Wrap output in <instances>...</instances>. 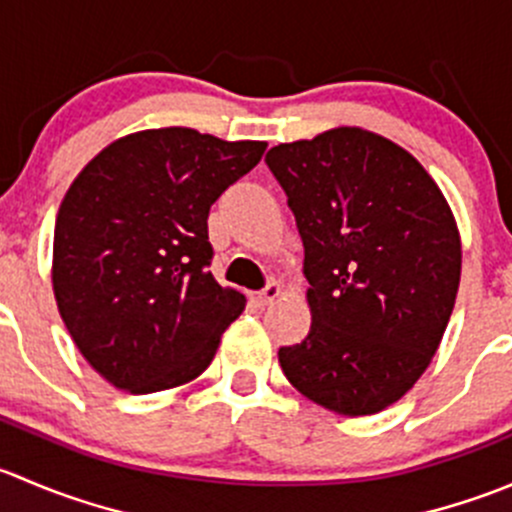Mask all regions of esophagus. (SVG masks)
Segmentation results:
<instances>
[{"instance_id":"esophagus-1","label":"esophagus","mask_w":512,"mask_h":512,"mask_svg":"<svg viewBox=\"0 0 512 512\" xmlns=\"http://www.w3.org/2000/svg\"><path fill=\"white\" fill-rule=\"evenodd\" d=\"M280 294H282V287L277 285V282H267V285L255 294V302L260 304V307H265V304L275 302V299L280 297Z\"/></svg>"}]
</instances>
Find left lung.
<instances>
[{"mask_svg":"<svg viewBox=\"0 0 512 512\" xmlns=\"http://www.w3.org/2000/svg\"><path fill=\"white\" fill-rule=\"evenodd\" d=\"M304 245L309 334L280 347L289 384L342 416L399 401L431 364L461 282L456 220L396 143L334 128L265 156Z\"/></svg>","mask_w":512,"mask_h":512,"instance_id":"left-lung-1","label":"left lung"}]
</instances>
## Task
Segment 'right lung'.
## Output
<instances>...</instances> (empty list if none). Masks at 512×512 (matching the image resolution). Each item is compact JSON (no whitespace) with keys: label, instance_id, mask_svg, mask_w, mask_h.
Listing matches in <instances>:
<instances>
[{"label":"right lung","instance_id":"obj_1","mask_svg":"<svg viewBox=\"0 0 512 512\" xmlns=\"http://www.w3.org/2000/svg\"><path fill=\"white\" fill-rule=\"evenodd\" d=\"M267 143L193 128L133 133L71 183L54 227V294L84 359L153 394L203 374L245 297L210 275L208 215Z\"/></svg>","mask_w":512,"mask_h":512}]
</instances>
